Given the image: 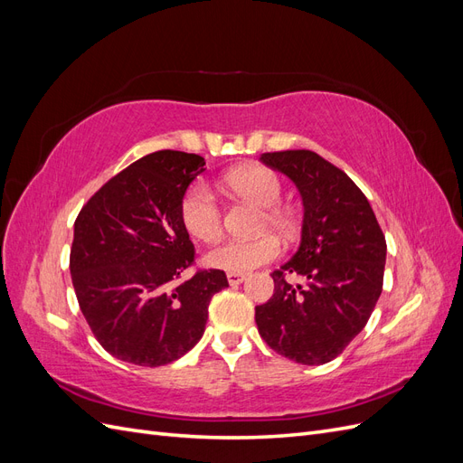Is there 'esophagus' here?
<instances>
[{
	"instance_id": "obj_1",
	"label": "esophagus",
	"mask_w": 463,
	"mask_h": 463,
	"mask_svg": "<svg viewBox=\"0 0 463 463\" xmlns=\"http://www.w3.org/2000/svg\"><path fill=\"white\" fill-rule=\"evenodd\" d=\"M243 279H245L243 274H228L230 286H240V284H243Z\"/></svg>"
}]
</instances>
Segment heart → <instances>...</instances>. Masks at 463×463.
<instances>
[{
    "label": "heart",
    "mask_w": 463,
    "mask_h": 463,
    "mask_svg": "<svg viewBox=\"0 0 463 463\" xmlns=\"http://www.w3.org/2000/svg\"><path fill=\"white\" fill-rule=\"evenodd\" d=\"M223 184L237 199L262 208L259 230H272L282 240L289 241L298 232V218L282 201L284 184L279 175L264 165H245L226 175ZM179 218L184 228L203 243H214L223 232V214L214 193L204 184H193L181 197ZM279 243L272 235L255 240L226 241L206 255V262L218 270L243 274L276 260Z\"/></svg>",
    "instance_id": "obj_1"
}]
</instances>
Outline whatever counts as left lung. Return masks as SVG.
<instances>
[{
	"label": "left lung",
	"instance_id": "obj_1",
	"mask_svg": "<svg viewBox=\"0 0 463 463\" xmlns=\"http://www.w3.org/2000/svg\"><path fill=\"white\" fill-rule=\"evenodd\" d=\"M260 160L298 185L305 216L301 245L274 270V293L255 307L262 340L301 365L338 357L381 298L386 240L363 191L313 150L266 152ZM301 275L306 286L287 282Z\"/></svg>",
	"mask_w": 463,
	"mask_h": 463
}]
</instances>
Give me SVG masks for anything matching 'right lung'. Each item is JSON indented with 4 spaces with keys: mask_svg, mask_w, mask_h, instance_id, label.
Returning a JSON list of instances; mask_svg holds the SVG:
<instances>
[{
    "mask_svg": "<svg viewBox=\"0 0 463 463\" xmlns=\"http://www.w3.org/2000/svg\"><path fill=\"white\" fill-rule=\"evenodd\" d=\"M204 158L158 150L111 177L80 208L69 255L82 315L109 355L162 367L204 334L208 305L228 288L218 269L194 266V245L179 218Z\"/></svg>",
    "mask_w": 463,
    "mask_h": 463,
    "instance_id": "right-lung-1",
    "label": "right lung"
}]
</instances>
